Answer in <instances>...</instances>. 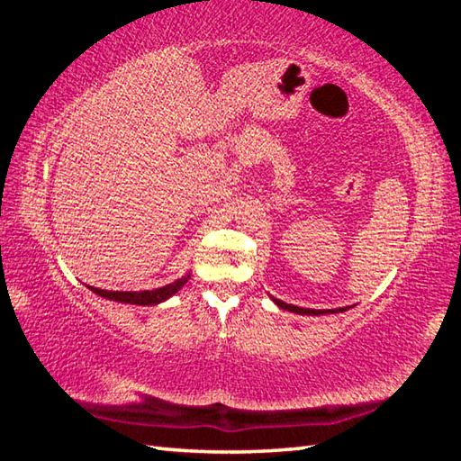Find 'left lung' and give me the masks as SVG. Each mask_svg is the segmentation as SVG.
<instances>
[{
	"instance_id": "left-lung-1",
	"label": "left lung",
	"mask_w": 461,
	"mask_h": 461,
	"mask_svg": "<svg viewBox=\"0 0 461 461\" xmlns=\"http://www.w3.org/2000/svg\"><path fill=\"white\" fill-rule=\"evenodd\" d=\"M274 302H276V305H278V308H282V310H288V312H294V313H302V315H321V313H337V312H345L347 308H337V310H308V308H298V305H292V303H285V302H282V300H276V298H272Z\"/></svg>"
}]
</instances>
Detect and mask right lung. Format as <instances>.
<instances>
[{
    "instance_id": "add662e5",
    "label": "right lung",
    "mask_w": 461,
    "mask_h": 461,
    "mask_svg": "<svg viewBox=\"0 0 461 461\" xmlns=\"http://www.w3.org/2000/svg\"><path fill=\"white\" fill-rule=\"evenodd\" d=\"M189 280V274L183 276V278L171 282L167 285H163V288L158 290H146V292H108V290H98V288H88L102 295V298H108V300H114V302H122V303H136V305H156L163 300L171 298L173 294H177L181 290V285H185Z\"/></svg>"
}]
</instances>
